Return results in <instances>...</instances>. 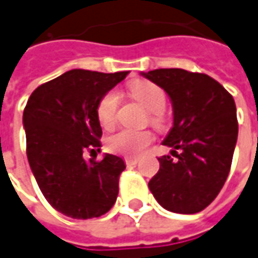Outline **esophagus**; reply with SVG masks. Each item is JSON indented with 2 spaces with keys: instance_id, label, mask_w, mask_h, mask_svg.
Masks as SVG:
<instances>
[{
  "instance_id": "1",
  "label": "esophagus",
  "mask_w": 258,
  "mask_h": 258,
  "mask_svg": "<svg viewBox=\"0 0 258 258\" xmlns=\"http://www.w3.org/2000/svg\"><path fill=\"white\" fill-rule=\"evenodd\" d=\"M124 160H125V165H137L140 162L138 158H125Z\"/></svg>"
}]
</instances>
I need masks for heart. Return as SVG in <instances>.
Listing matches in <instances>:
<instances>
[{
    "label": "heart",
    "instance_id": "b5f03b06",
    "mask_svg": "<svg viewBox=\"0 0 258 258\" xmlns=\"http://www.w3.org/2000/svg\"><path fill=\"white\" fill-rule=\"evenodd\" d=\"M130 92L140 103L151 111V123L158 128L166 125V116L163 109L166 106V95L159 86L149 81H137L130 86ZM118 95L116 92H109L100 99L98 104V120L103 128L109 130L116 124ZM154 141V134L151 131H135L121 130L107 138V148L114 154L135 156L140 155Z\"/></svg>",
    "mask_w": 258,
    "mask_h": 258
}]
</instances>
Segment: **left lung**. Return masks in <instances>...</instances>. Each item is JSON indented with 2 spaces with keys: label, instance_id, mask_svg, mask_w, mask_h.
Wrapping results in <instances>:
<instances>
[{
  "label": "left lung",
  "instance_id": "left-lung-1",
  "mask_svg": "<svg viewBox=\"0 0 258 258\" xmlns=\"http://www.w3.org/2000/svg\"><path fill=\"white\" fill-rule=\"evenodd\" d=\"M169 95L173 127L163 141L172 148L149 190L165 210L197 214L215 200L229 174L237 141L236 104L229 92L205 74L180 68L141 73Z\"/></svg>",
  "mask_w": 258,
  "mask_h": 258
}]
</instances>
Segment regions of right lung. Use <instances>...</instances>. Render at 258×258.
<instances>
[{
	"label": "right lung",
	"instance_id": "add662e5",
	"mask_svg": "<svg viewBox=\"0 0 258 258\" xmlns=\"http://www.w3.org/2000/svg\"><path fill=\"white\" fill-rule=\"evenodd\" d=\"M127 74L67 71L36 88L23 110L30 169L48 204L67 217H102L116 203L124 160L82 155L100 151L98 104Z\"/></svg>",
	"mask_w": 258,
	"mask_h": 258
}]
</instances>
